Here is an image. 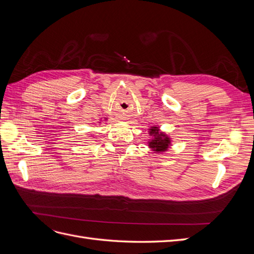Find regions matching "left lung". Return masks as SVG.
Here are the masks:
<instances>
[{
	"label": "left lung",
	"instance_id": "left-lung-1",
	"mask_svg": "<svg viewBox=\"0 0 254 254\" xmlns=\"http://www.w3.org/2000/svg\"><path fill=\"white\" fill-rule=\"evenodd\" d=\"M148 134L150 139L147 143L153 153H163L172 146V137L160 130V127L157 125L148 129Z\"/></svg>",
	"mask_w": 254,
	"mask_h": 254
}]
</instances>
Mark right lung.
I'll return each instance as SVG.
<instances>
[{
	"instance_id": "obj_1",
	"label": "right lung",
	"mask_w": 254,
	"mask_h": 254,
	"mask_svg": "<svg viewBox=\"0 0 254 254\" xmlns=\"http://www.w3.org/2000/svg\"><path fill=\"white\" fill-rule=\"evenodd\" d=\"M98 123H101V122H98Z\"/></svg>"
}]
</instances>
